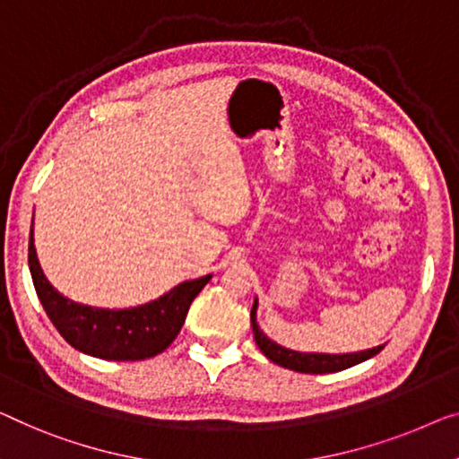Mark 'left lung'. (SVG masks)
<instances>
[{"label": "left lung", "mask_w": 459, "mask_h": 459, "mask_svg": "<svg viewBox=\"0 0 459 459\" xmlns=\"http://www.w3.org/2000/svg\"><path fill=\"white\" fill-rule=\"evenodd\" d=\"M251 327H253V338H255V344L259 346V351H262L272 362H276V365L290 368V371H297V373L321 375V373L344 371V368H348V367H354V365H359V362L368 360L371 357H375V354H379L383 351V346H385L383 344V346L368 348V351L346 352V354L290 351V348H284V346H280L278 342L270 340L262 330H259L257 299L253 300V307H251Z\"/></svg>", "instance_id": "obj_1"}]
</instances>
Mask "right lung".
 <instances>
[{"label": "right lung", "instance_id": "right-lung-1", "mask_svg": "<svg viewBox=\"0 0 459 459\" xmlns=\"http://www.w3.org/2000/svg\"><path fill=\"white\" fill-rule=\"evenodd\" d=\"M34 222V218H32ZM29 265L47 316L67 344L102 360H143L167 351L186 324L191 300L210 282L212 273L186 280L162 297L127 309H100L61 295L40 268L30 229Z\"/></svg>", "mask_w": 459, "mask_h": 459}]
</instances>
